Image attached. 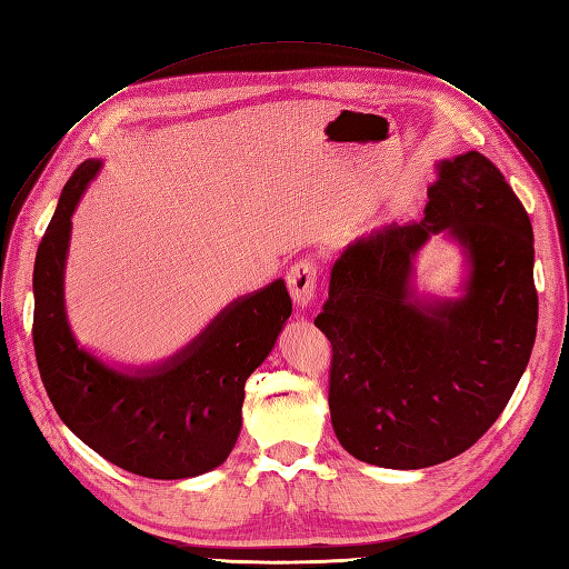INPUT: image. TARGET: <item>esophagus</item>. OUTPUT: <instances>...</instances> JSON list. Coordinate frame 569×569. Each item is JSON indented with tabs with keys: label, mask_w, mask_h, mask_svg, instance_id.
Returning a JSON list of instances; mask_svg holds the SVG:
<instances>
[{
	"label": "esophagus",
	"mask_w": 569,
	"mask_h": 569,
	"mask_svg": "<svg viewBox=\"0 0 569 569\" xmlns=\"http://www.w3.org/2000/svg\"><path fill=\"white\" fill-rule=\"evenodd\" d=\"M316 280H318V266L311 258L297 260L287 272V287L299 309H307L316 297Z\"/></svg>",
	"instance_id": "obj_1"
}]
</instances>
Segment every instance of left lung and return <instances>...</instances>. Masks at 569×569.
Listing matches in <instances>:
<instances>
[{
  "label": "left lung",
  "mask_w": 569,
  "mask_h": 569,
  "mask_svg": "<svg viewBox=\"0 0 569 569\" xmlns=\"http://www.w3.org/2000/svg\"><path fill=\"white\" fill-rule=\"evenodd\" d=\"M425 219L386 224L336 260L316 328L332 345L330 420L355 459L418 470L488 432L529 365L538 323L533 229L480 151L437 163ZM445 232L462 248L459 298L420 296L413 258Z\"/></svg>",
  "instance_id": "1"
}]
</instances>
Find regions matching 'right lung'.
Returning <instances> with one entry per match:
<instances>
[{"label":"right lung","mask_w":569,"mask_h":569,"mask_svg":"<svg viewBox=\"0 0 569 569\" xmlns=\"http://www.w3.org/2000/svg\"><path fill=\"white\" fill-rule=\"evenodd\" d=\"M103 161L67 180L33 268V345L60 420L106 461L154 480H183L227 461L241 432L246 379L266 362L292 299L284 280L227 303L183 350L116 367L74 338L64 307L72 214Z\"/></svg>","instance_id":"right-lung-1"}]
</instances>
